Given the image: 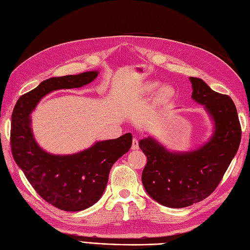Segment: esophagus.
Returning a JSON list of instances; mask_svg holds the SVG:
<instances>
[{
    "mask_svg": "<svg viewBox=\"0 0 250 250\" xmlns=\"http://www.w3.org/2000/svg\"><path fill=\"white\" fill-rule=\"evenodd\" d=\"M131 149H132V150H137V149H139V141H138V139L133 138V140H132V146H131Z\"/></svg>",
    "mask_w": 250,
    "mask_h": 250,
    "instance_id": "34e87169",
    "label": "esophagus"
}]
</instances>
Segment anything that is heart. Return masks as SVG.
I'll list each match as a JSON object with an SVG mask.
<instances>
[{"mask_svg": "<svg viewBox=\"0 0 250 250\" xmlns=\"http://www.w3.org/2000/svg\"><path fill=\"white\" fill-rule=\"evenodd\" d=\"M157 86V83L156 82H149L147 83V85L145 87V89L147 92H152L153 89H155ZM174 94H175V90L174 88L170 85H164L162 86L160 89H158V92L156 94V98L158 101L161 102H165V101H168L174 97Z\"/></svg>", "mask_w": 250, "mask_h": 250, "instance_id": "b5f03b06", "label": "heart"}]
</instances>
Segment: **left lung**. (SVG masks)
Instances as JSON below:
<instances>
[{
  "label": "left lung",
  "mask_w": 250,
  "mask_h": 250,
  "mask_svg": "<svg viewBox=\"0 0 250 250\" xmlns=\"http://www.w3.org/2000/svg\"><path fill=\"white\" fill-rule=\"evenodd\" d=\"M192 98L206 106L215 122V132L201 148L186 153H172L154 139L140 141L147 156L142 181L155 201L180 208L197 203L220 184L241 142V125L236 105L229 96L211 89L200 78H190Z\"/></svg>",
  "instance_id": "1"
}]
</instances>
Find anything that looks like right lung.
Returning <instances> with one entry per match:
<instances>
[{"label":"right lung","instance_id":"right-lung-1","mask_svg":"<svg viewBox=\"0 0 250 250\" xmlns=\"http://www.w3.org/2000/svg\"><path fill=\"white\" fill-rule=\"evenodd\" d=\"M97 76L98 72H85L49 78L21 96L12 112L10 145L14 161L43 200L66 211L85 209L100 199L112 165L130 149L132 135L98 142L72 155H53L35 142L30 113L53 90L81 87Z\"/></svg>","mask_w":250,"mask_h":250}]
</instances>
